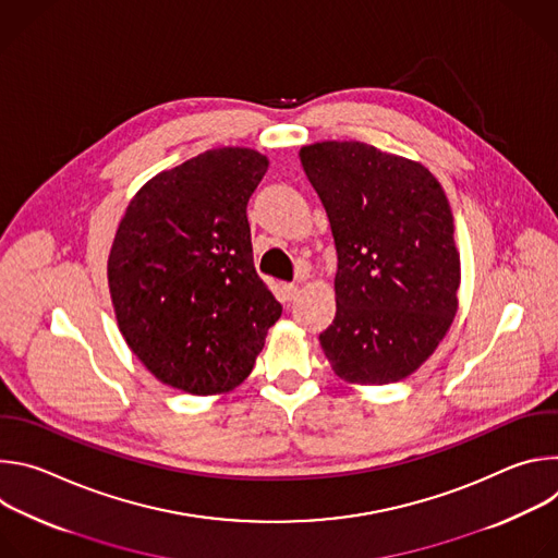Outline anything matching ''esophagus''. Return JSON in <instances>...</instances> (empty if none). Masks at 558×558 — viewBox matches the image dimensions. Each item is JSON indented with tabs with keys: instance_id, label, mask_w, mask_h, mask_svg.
Returning a JSON list of instances; mask_svg holds the SVG:
<instances>
[{
	"instance_id": "esophagus-1",
	"label": "esophagus",
	"mask_w": 558,
	"mask_h": 558,
	"mask_svg": "<svg viewBox=\"0 0 558 558\" xmlns=\"http://www.w3.org/2000/svg\"><path fill=\"white\" fill-rule=\"evenodd\" d=\"M298 293H300V287H298V284H293V282L282 284V295H284V300H287V302L295 300V298H298Z\"/></svg>"
}]
</instances>
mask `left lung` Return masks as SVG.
<instances>
[{
  "instance_id": "1",
  "label": "left lung",
  "mask_w": 558,
  "mask_h": 558,
  "mask_svg": "<svg viewBox=\"0 0 558 558\" xmlns=\"http://www.w3.org/2000/svg\"><path fill=\"white\" fill-rule=\"evenodd\" d=\"M300 163L338 252L325 355L347 381H400L433 355L457 313L448 198L424 166L360 141L306 145Z\"/></svg>"
}]
</instances>
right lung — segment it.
<instances>
[{"label": "right lung", "mask_w": 558, "mask_h": 558, "mask_svg": "<svg viewBox=\"0 0 558 558\" xmlns=\"http://www.w3.org/2000/svg\"><path fill=\"white\" fill-rule=\"evenodd\" d=\"M267 166L247 147L203 151L147 181L119 222L108 258L117 323L168 386L235 388L282 313L256 274L247 220Z\"/></svg>", "instance_id": "add662e5"}]
</instances>
